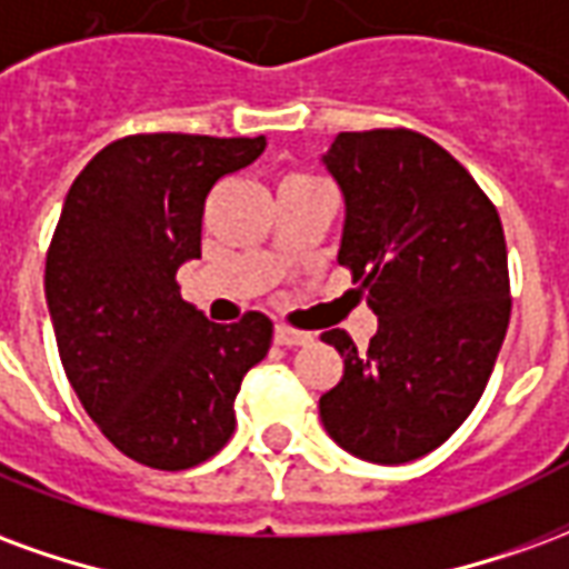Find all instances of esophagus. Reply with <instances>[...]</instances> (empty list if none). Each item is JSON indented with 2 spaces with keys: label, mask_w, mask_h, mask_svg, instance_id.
<instances>
[{
  "label": "esophagus",
  "mask_w": 569,
  "mask_h": 569,
  "mask_svg": "<svg viewBox=\"0 0 569 569\" xmlns=\"http://www.w3.org/2000/svg\"><path fill=\"white\" fill-rule=\"evenodd\" d=\"M273 341L283 347H301L310 341V332H301V329H292V326H277L273 329Z\"/></svg>",
  "instance_id": "esophagus-1"
}]
</instances>
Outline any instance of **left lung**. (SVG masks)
Segmentation results:
<instances>
[{
    "mask_svg": "<svg viewBox=\"0 0 569 569\" xmlns=\"http://www.w3.org/2000/svg\"><path fill=\"white\" fill-rule=\"evenodd\" d=\"M322 161L347 207L338 261L378 313L369 350L345 329L320 335L345 357L322 427L353 457L408 463L451 439L488 387L512 313L500 216L418 130L338 133Z\"/></svg>",
    "mask_w": 569,
    "mask_h": 569,
    "instance_id": "8db88e82",
    "label": "left lung"
}]
</instances>
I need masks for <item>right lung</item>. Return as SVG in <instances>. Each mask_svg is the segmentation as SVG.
<instances>
[{
    "label": "right lung",
    "instance_id": "obj_1",
    "mask_svg": "<svg viewBox=\"0 0 569 569\" xmlns=\"http://www.w3.org/2000/svg\"><path fill=\"white\" fill-rule=\"evenodd\" d=\"M261 151L264 137L109 142L72 182L51 237L44 298L63 371L106 439L151 469L222 451L240 381L271 347L264 313L219 326L176 283L179 264L200 259L210 188Z\"/></svg>",
    "mask_w": 569,
    "mask_h": 569
}]
</instances>
